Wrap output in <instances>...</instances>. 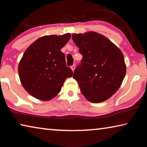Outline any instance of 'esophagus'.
I'll return each mask as SVG.
<instances>
[{
	"label": "esophagus",
	"instance_id": "obj_1",
	"mask_svg": "<svg viewBox=\"0 0 147 147\" xmlns=\"http://www.w3.org/2000/svg\"><path fill=\"white\" fill-rule=\"evenodd\" d=\"M75 65H72V66H71V69H72V71H74V69H75Z\"/></svg>",
	"mask_w": 147,
	"mask_h": 147
}]
</instances>
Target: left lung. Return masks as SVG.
<instances>
[{
  "label": "left lung",
  "mask_w": 147,
  "mask_h": 147,
  "mask_svg": "<svg viewBox=\"0 0 147 147\" xmlns=\"http://www.w3.org/2000/svg\"><path fill=\"white\" fill-rule=\"evenodd\" d=\"M83 56L73 78L91 102H102L115 94L125 76L126 66L123 53L109 39L95 32L72 35Z\"/></svg>",
  "instance_id": "obj_1"
}]
</instances>
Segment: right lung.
<instances>
[{
  "instance_id": "add662e5",
  "label": "right lung",
  "mask_w": 147,
  "mask_h": 147,
  "mask_svg": "<svg viewBox=\"0 0 147 147\" xmlns=\"http://www.w3.org/2000/svg\"><path fill=\"white\" fill-rule=\"evenodd\" d=\"M71 38L70 34L39 38L32 43L19 61V78L25 90L39 100L48 101L61 91L73 71L67 67L61 49Z\"/></svg>"
}]
</instances>
